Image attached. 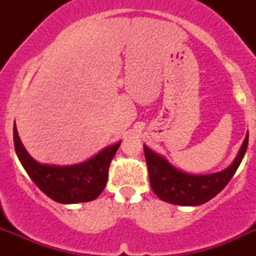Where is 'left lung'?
Segmentation results:
<instances>
[{"instance_id":"8db88e82","label":"left lung","mask_w":256,"mask_h":256,"mask_svg":"<svg viewBox=\"0 0 256 256\" xmlns=\"http://www.w3.org/2000/svg\"><path fill=\"white\" fill-rule=\"evenodd\" d=\"M248 144V133L234 162L224 170L212 174H188L174 168L168 160L144 146L150 184L155 195L162 201L182 206H196L212 200L224 188L236 173Z\"/></svg>"}]
</instances>
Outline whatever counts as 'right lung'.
<instances>
[{
  "label": "right lung",
  "mask_w": 256,
  "mask_h": 256,
  "mask_svg": "<svg viewBox=\"0 0 256 256\" xmlns=\"http://www.w3.org/2000/svg\"><path fill=\"white\" fill-rule=\"evenodd\" d=\"M122 142L108 146L80 164L56 166L36 162L24 148L14 126V144L20 162L36 186L56 202H87L100 196L108 182V166Z\"/></svg>",
  "instance_id": "1"
}]
</instances>
